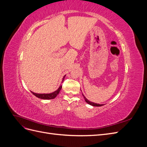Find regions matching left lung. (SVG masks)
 Masks as SVG:
<instances>
[{"label":"left lung","instance_id":"8db88e82","mask_svg":"<svg viewBox=\"0 0 147 147\" xmlns=\"http://www.w3.org/2000/svg\"><path fill=\"white\" fill-rule=\"evenodd\" d=\"M83 97H84V100H85V101L87 102V103L88 104H90V105H92V106H96V107H100V106H102L103 105V104H95V103H94V102H90V101H89L85 97H84V96H83Z\"/></svg>","mask_w":147,"mask_h":147}]
</instances>
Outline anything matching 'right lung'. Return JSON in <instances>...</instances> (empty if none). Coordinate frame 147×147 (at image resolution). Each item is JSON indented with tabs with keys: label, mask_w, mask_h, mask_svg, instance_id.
I'll list each match as a JSON object with an SVG mask.
<instances>
[{
	"label": "right lung",
	"mask_w": 147,
	"mask_h": 147,
	"mask_svg": "<svg viewBox=\"0 0 147 147\" xmlns=\"http://www.w3.org/2000/svg\"><path fill=\"white\" fill-rule=\"evenodd\" d=\"M65 76L63 77V81H64V80ZM61 88H62V85H61L59 87V88L57 89V90L56 91L53 92L52 93H50V94H37V93H35V92H33L32 91H31V92H32V93L34 96L38 97V98H40V99H55V97L57 96V94H59L61 90Z\"/></svg>",
	"instance_id": "add662e5"
}]
</instances>
